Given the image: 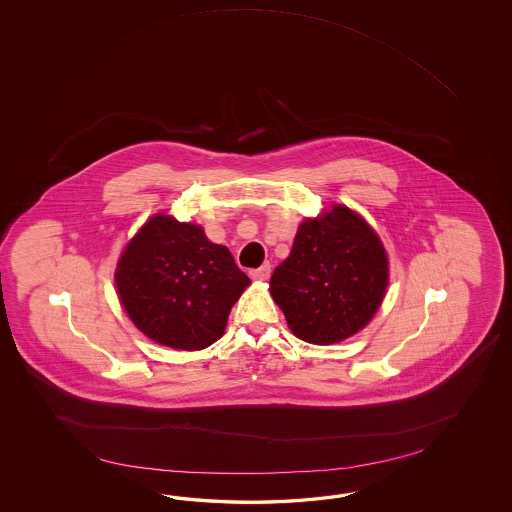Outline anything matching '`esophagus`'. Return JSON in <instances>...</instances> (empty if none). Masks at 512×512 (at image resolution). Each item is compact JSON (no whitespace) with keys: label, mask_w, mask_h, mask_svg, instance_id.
Listing matches in <instances>:
<instances>
[{"label":"esophagus","mask_w":512,"mask_h":512,"mask_svg":"<svg viewBox=\"0 0 512 512\" xmlns=\"http://www.w3.org/2000/svg\"><path fill=\"white\" fill-rule=\"evenodd\" d=\"M252 280H256V282H265L269 276H271V265L269 263H265V265H261L260 269H252L251 272Z\"/></svg>","instance_id":"esophagus-1"}]
</instances>
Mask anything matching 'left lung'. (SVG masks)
<instances>
[{"mask_svg":"<svg viewBox=\"0 0 512 512\" xmlns=\"http://www.w3.org/2000/svg\"><path fill=\"white\" fill-rule=\"evenodd\" d=\"M388 258L370 225L348 207L305 219L271 278V294L294 335L333 344L355 335L379 309Z\"/></svg>","mask_w":512,"mask_h":512,"instance_id":"left-lung-1","label":"left lung"}]
</instances>
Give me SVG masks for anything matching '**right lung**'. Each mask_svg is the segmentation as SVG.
Wrapping results in <instances>:
<instances>
[{
	"label": "right lung",
	"mask_w": 512,
	"mask_h": 512,
	"mask_svg": "<svg viewBox=\"0 0 512 512\" xmlns=\"http://www.w3.org/2000/svg\"><path fill=\"white\" fill-rule=\"evenodd\" d=\"M115 283L146 337L194 351L223 335L232 305L251 280L201 227L153 216L120 256Z\"/></svg>",
	"instance_id": "obj_1"
}]
</instances>
